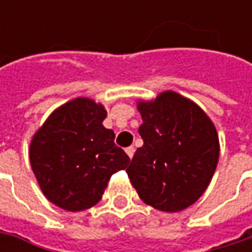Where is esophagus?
Here are the masks:
<instances>
[{"instance_id": "esophagus-1", "label": "esophagus", "mask_w": 252, "mask_h": 252, "mask_svg": "<svg viewBox=\"0 0 252 252\" xmlns=\"http://www.w3.org/2000/svg\"><path fill=\"white\" fill-rule=\"evenodd\" d=\"M126 153H127V156L131 158V157H133V154H134V147H133V146L127 147V149H126Z\"/></svg>"}]
</instances>
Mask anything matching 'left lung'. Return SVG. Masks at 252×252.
<instances>
[{
    "instance_id": "left-lung-1",
    "label": "left lung",
    "mask_w": 252,
    "mask_h": 252,
    "mask_svg": "<svg viewBox=\"0 0 252 252\" xmlns=\"http://www.w3.org/2000/svg\"><path fill=\"white\" fill-rule=\"evenodd\" d=\"M144 144L126 169L140 199L162 212H179L195 203L215 174L219 137L196 103L167 91L140 102Z\"/></svg>"
}]
</instances>
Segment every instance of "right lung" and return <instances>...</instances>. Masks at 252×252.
I'll return each instance as SVG.
<instances>
[{
    "label": "right lung",
    "mask_w": 252,
    "mask_h": 252,
    "mask_svg": "<svg viewBox=\"0 0 252 252\" xmlns=\"http://www.w3.org/2000/svg\"><path fill=\"white\" fill-rule=\"evenodd\" d=\"M106 111L88 98H77L49 116L31 143V165L52 203L80 212L96 205L112 174L125 169L129 156L103 127Z\"/></svg>",
    "instance_id": "obj_1"
}]
</instances>
